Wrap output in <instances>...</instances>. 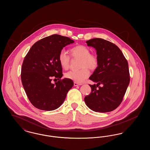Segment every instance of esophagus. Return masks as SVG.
Returning a JSON list of instances; mask_svg holds the SVG:
<instances>
[{
  "label": "esophagus",
  "mask_w": 150,
  "mask_h": 150,
  "mask_svg": "<svg viewBox=\"0 0 150 150\" xmlns=\"http://www.w3.org/2000/svg\"><path fill=\"white\" fill-rule=\"evenodd\" d=\"M74 86H81V84H79L78 83H76V82H74Z\"/></svg>",
  "instance_id": "esophagus-1"
}]
</instances>
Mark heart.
Segmentation results:
<instances>
[{"label": "heart", "mask_w": 150, "mask_h": 150, "mask_svg": "<svg viewBox=\"0 0 150 150\" xmlns=\"http://www.w3.org/2000/svg\"><path fill=\"white\" fill-rule=\"evenodd\" d=\"M70 52L73 58L80 59L79 67L81 69L67 72L65 74V77L76 83H81L90 75L88 68L91 70H95L97 69L99 64V59L97 55L90 53V50L84 45H76L71 48ZM58 61L64 69H69L70 57L64 50H62L59 52Z\"/></svg>", "instance_id": "1"}]
</instances>
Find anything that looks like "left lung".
I'll return each instance as SVG.
<instances>
[{
  "instance_id": "8db88e82",
  "label": "left lung",
  "mask_w": 150,
  "mask_h": 150,
  "mask_svg": "<svg viewBox=\"0 0 150 150\" xmlns=\"http://www.w3.org/2000/svg\"><path fill=\"white\" fill-rule=\"evenodd\" d=\"M86 43L96 49L99 59L97 69L89 77L97 84L89 85L92 92L84 98L86 105L95 112L112 111L120 105L130 82L128 61L114 43L100 38Z\"/></svg>"
}]
</instances>
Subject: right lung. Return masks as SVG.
Listing matches in <instances>:
<instances>
[{"label": "right lung", "mask_w": 150, "mask_h": 150, "mask_svg": "<svg viewBox=\"0 0 150 150\" xmlns=\"http://www.w3.org/2000/svg\"><path fill=\"white\" fill-rule=\"evenodd\" d=\"M73 43L74 40L66 36H49L36 42L25 57L21 67L22 83L29 100L36 108L45 111L57 109L74 86L72 80L61 79L62 69L58 61L59 52ZM52 77L59 81L52 84Z\"/></svg>", "instance_id": "right-lung-1"}]
</instances>
